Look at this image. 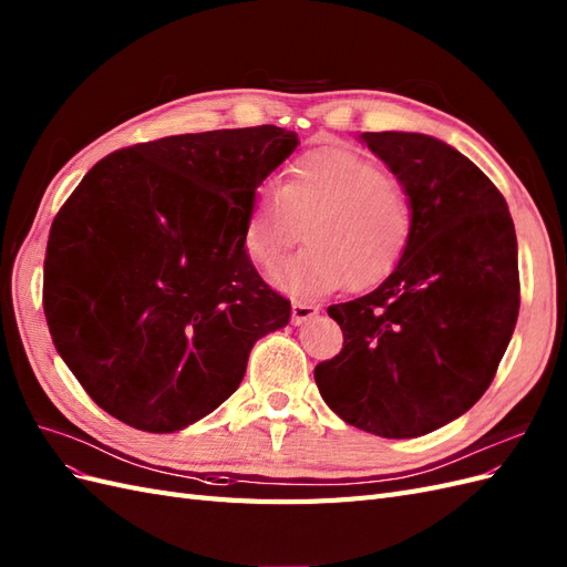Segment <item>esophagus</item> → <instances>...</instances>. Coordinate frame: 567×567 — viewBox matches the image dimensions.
<instances>
[{
    "mask_svg": "<svg viewBox=\"0 0 567 567\" xmlns=\"http://www.w3.org/2000/svg\"><path fill=\"white\" fill-rule=\"evenodd\" d=\"M317 315H319L317 305H310V302H293V317H290V319H293L296 327H300V324H305V321L317 317Z\"/></svg>",
    "mask_w": 567,
    "mask_h": 567,
    "instance_id": "1",
    "label": "esophagus"
}]
</instances>
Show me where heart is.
I'll return each mask as SVG.
<instances>
[{"mask_svg":"<svg viewBox=\"0 0 567 567\" xmlns=\"http://www.w3.org/2000/svg\"><path fill=\"white\" fill-rule=\"evenodd\" d=\"M308 228L310 248L277 274L290 296L315 298L374 286L401 265L412 236V205L401 181L346 147H319L288 164L284 186H259L246 248L271 271Z\"/></svg>","mask_w":567,"mask_h":567,"instance_id":"1","label":"heart"}]
</instances>
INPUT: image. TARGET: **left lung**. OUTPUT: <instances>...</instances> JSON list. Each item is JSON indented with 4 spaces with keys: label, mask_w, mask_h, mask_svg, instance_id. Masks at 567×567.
<instances>
[{
    "label": "left lung",
    "mask_w": 567,
    "mask_h": 567,
    "mask_svg": "<svg viewBox=\"0 0 567 567\" xmlns=\"http://www.w3.org/2000/svg\"><path fill=\"white\" fill-rule=\"evenodd\" d=\"M360 141L405 188L412 236L377 290L331 305L343 348L315 367V381L343 422L415 439L461 417L492 384L519 310L515 226L488 176L439 137Z\"/></svg>",
    "instance_id": "8db88e82"
}]
</instances>
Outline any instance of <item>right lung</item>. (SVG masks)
<instances>
[{
	"label": "right lung",
	"mask_w": 567,
	"mask_h": 567,
	"mask_svg": "<svg viewBox=\"0 0 567 567\" xmlns=\"http://www.w3.org/2000/svg\"><path fill=\"white\" fill-rule=\"evenodd\" d=\"M298 147L279 126L116 150L52 221L42 302L56 353L112 417L186 430L231 395L290 302L250 262L255 190Z\"/></svg>",
	"instance_id": "add662e5"
}]
</instances>
